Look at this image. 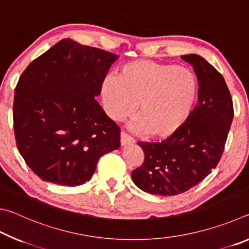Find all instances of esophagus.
Here are the masks:
<instances>
[{
	"mask_svg": "<svg viewBox=\"0 0 249 249\" xmlns=\"http://www.w3.org/2000/svg\"><path fill=\"white\" fill-rule=\"evenodd\" d=\"M134 142H135L134 138L128 136V135L126 134V133H124V132L121 133V144H122V146L134 144Z\"/></svg>",
	"mask_w": 249,
	"mask_h": 249,
	"instance_id": "1",
	"label": "esophagus"
}]
</instances>
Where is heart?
I'll return each mask as SVG.
<instances>
[{
	"label": "heart",
	"instance_id": "heart-1",
	"mask_svg": "<svg viewBox=\"0 0 249 249\" xmlns=\"http://www.w3.org/2000/svg\"><path fill=\"white\" fill-rule=\"evenodd\" d=\"M196 90V79L187 67L136 60L122 66L119 75L104 77L101 98L113 121L134 114L140 103L135 129L148 132L154 138H167L187 121Z\"/></svg>",
	"mask_w": 249,
	"mask_h": 249
}]
</instances>
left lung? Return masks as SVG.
I'll list each match as a JSON object with an SVG mask.
<instances>
[{
  "instance_id": "obj_1",
  "label": "left lung",
  "mask_w": 249,
  "mask_h": 249,
  "mask_svg": "<svg viewBox=\"0 0 249 249\" xmlns=\"http://www.w3.org/2000/svg\"><path fill=\"white\" fill-rule=\"evenodd\" d=\"M181 58L196 74L199 102L165 141L137 142L145 158L132 171V179L150 195H180L208 177L220 161L233 121V101L223 75L199 54Z\"/></svg>"
}]
</instances>
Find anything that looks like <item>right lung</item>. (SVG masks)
Returning a JSON list of instances; mask_svg holds the SVG:
<instances>
[{"label":"right lung","mask_w":249,"mask_h":249,"mask_svg":"<svg viewBox=\"0 0 249 249\" xmlns=\"http://www.w3.org/2000/svg\"><path fill=\"white\" fill-rule=\"evenodd\" d=\"M117 58L66 38L19 77L13 104L16 145L41 180L86 183L99 159L121 146L120 127L95 100Z\"/></svg>","instance_id":"1"}]
</instances>
